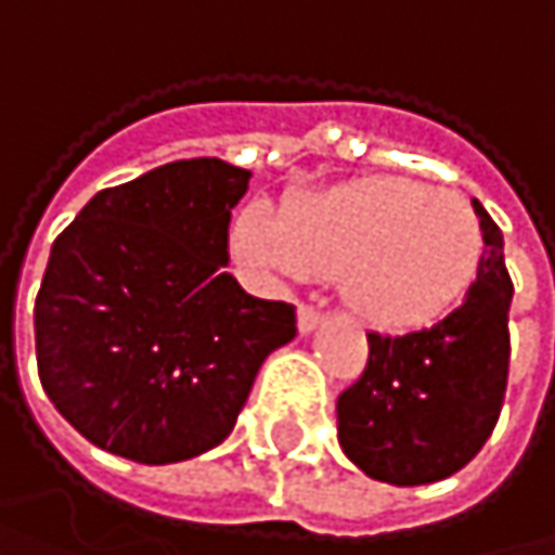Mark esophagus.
Instances as JSON below:
<instances>
[{"instance_id": "1", "label": "esophagus", "mask_w": 555, "mask_h": 555, "mask_svg": "<svg viewBox=\"0 0 555 555\" xmlns=\"http://www.w3.org/2000/svg\"><path fill=\"white\" fill-rule=\"evenodd\" d=\"M321 321H324V314H321L318 308H311V305H301V308H298V331H301V334H311Z\"/></svg>"}]
</instances>
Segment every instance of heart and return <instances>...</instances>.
Listing matches in <instances>:
<instances>
[{
    "instance_id": "heart-1",
    "label": "heart",
    "mask_w": 555,
    "mask_h": 555,
    "mask_svg": "<svg viewBox=\"0 0 555 555\" xmlns=\"http://www.w3.org/2000/svg\"><path fill=\"white\" fill-rule=\"evenodd\" d=\"M241 260L282 276H337L370 327L411 331L447 314L479 276L482 224L450 189L408 176H363L288 198L276 215L250 205L231 228Z\"/></svg>"
}]
</instances>
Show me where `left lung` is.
<instances>
[{"mask_svg":"<svg viewBox=\"0 0 555 555\" xmlns=\"http://www.w3.org/2000/svg\"><path fill=\"white\" fill-rule=\"evenodd\" d=\"M482 224V263L460 308L398 337L366 334L363 376L337 398V437L350 463L388 486H427L460 473L499 424L514 285L492 215Z\"/></svg>","mask_w":555,"mask_h":555,"instance_id":"1","label":"left lung"}]
</instances>
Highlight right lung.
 <instances>
[{"label": "right lung", "instance_id": "right-lung-1", "mask_svg": "<svg viewBox=\"0 0 555 555\" xmlns=\"http://www.w3.org/2000/svg\"><path fill=\"white\" fill-rule=\"evenodd\" d=\"M250 169L176 160L102 189L51 247L35 301L38 376L95 447L164 466L218 447L295 305L224 273Z\"/></svg>", "mask_w": 555, "mask_h": 555}]
</instances>
